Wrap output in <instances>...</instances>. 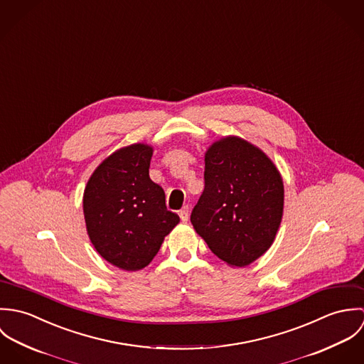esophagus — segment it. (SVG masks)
<instances>
[{"label":"esophagus","mask_w":364,"mask_h":364,"mask_svg":"<svg viewBox=\"0 0 364 364\" xmlns=\"http://www.w3.org/2000/svg\"><path fill=\"white\" fill-rule=\"evenodd\" d=\"M179 217H181V220H182L183 223H186V221L189 220V208H188V206H185V208L179 211Z\"/></svg>","instance_id":"1"}]
</instances>
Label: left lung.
<instances>
[{
    "mask_svg": "<svg viewBox=\"0 0 364 364\" xmlns=\"http://www.w3.org/2000/svg\"><path fill=\"white\" fill-rule=\"evenodd\" d=\"M284 205L283 179L260 149L228 136L205 156V191L191 221L211 252L244 267L273 244Z\"/></svg>",
    "mask_w": 364,
    "mask_h": 364,
    "instance_id": "1",
    "label": "left lung"
}]
</instances>
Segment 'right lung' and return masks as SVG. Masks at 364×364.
<instances>
[{"instance_id": "1", "label": "right lung", "mask_w": 364, "mask_h": 364, "mask_svg": "<svg viewBox=\"0 0 364 364\" xmlns=\"http://www.w3.org/2000/svg\"><path fill=\"white\" fill-rule=\"evenodd\" d=\"M153 147L132 144L104 159L91 175L82 199L90 240L113 266L146 267L173 227L178 214L165 206V193L150 179Z\"/></svg>"}]
</instances>
